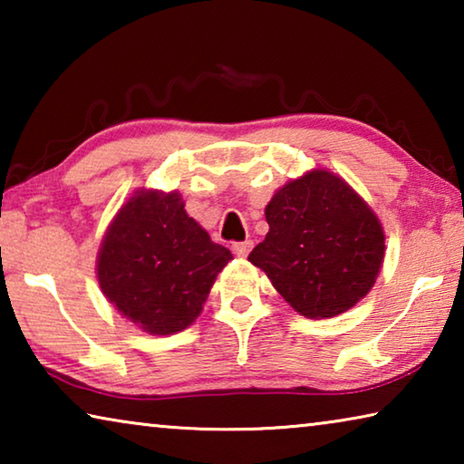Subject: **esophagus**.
Here are the masks:
<instances>
[{
  "label": "esophagus",
  "instance_id": "obj_1",
  "mask_svg": "<svg viewBox=\"0 0 464 464\" xmlns=\"http://www.w3.org/2000/svg\"><path fill=\"white\" fill-rule=\"evenodd\" d=\"M251 247H254V243H251V241H237V243H233V246H231L233 254L239 256V257H246L251 251Z\"/></svg>",
  "mask_w": 464,
  "mask_h": 464
}]
</instances>
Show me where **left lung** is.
<instances>
[{
  "label": "left lung",
  "mask_w": 464,
  "mask_h": 464,
  "mask_svg": "<svg viewBox=\"0 0 464 464\" xmlns=\"http://www.w3.org/2000/svg\"><path fill=\"white\" fill-rule=\"evenodd\" d=\"M270 231L247 260L296 313L327 319L368 295L384 260L372 208L327 169L290 179L266 207Z\"/></svg>",
  "instance_id": "obj_1"
}]
</instances>
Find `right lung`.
Instances as JSON below:
<instances>
[{"label":"right lung","instance_id":"1","mask_svg":"<svg viewBox=\"0 0 464 464\" xmlns=\"http://www.w3.org/2000/svg\"><path fill=\"white\" fill-rule=\"evenodd\" d=\"M231 260V251L188 217L179 192L139 190L110 223L96 270L121 315L151 335H171L200 315Z\"/></svg>","mask_w":464,"mask_h":464}]
</instances>
